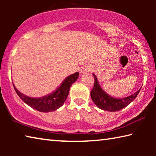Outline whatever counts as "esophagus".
Returning <instances> with one entry per match:
<instances>
[{
    "mask_svg": "<svg viewBox=\"0 0 156 156\" xmlns=\"http://www.w3.org/2000/svg\"><path fill=\"white\" fill-rule=\"evenodd\" d=\"M93 69V67H92L91 65H84L83 66V67L81 69V73H86V72H90Z\"/></svg>",
    "mask_w": 156,
    "mask_h": 156,
    "instance_id": "esophagus-1",
    "label": "esophagus"
}]
</instances>
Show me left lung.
I'll list each match as a JSON object with an SVG mask.
<instances>
[{
    "mask_svg": "<svg viewBox=\"0 0 156 156\" xmlns=\"http://www.w3.org/2000/svg\"><path fill=\"white\" fill-rule=\"evenodd\" d=\"M94 77V87L91 91V98L94 104L100 109L108 111V112H118L123 108L126 107L136 98L141 89L137 91L136 93L127 97L113 98L107 94L101 86L100 85L96 76L93 73Z\"/></svg>",
    "mask_w": 156,
    "mask_h": 156,
    "instance_id": "obj_1",
    "label": "left lung"
}]
</instances>
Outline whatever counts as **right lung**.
<instances>
[{"instance_id": "add662e5", "label": "right lung", "mask_w": 156, "mask_h": 156, "mask_svg": "<svg viewBox=\"0 0 156 156\" xmlns=\"http://www.w3.org/2000/svg\"><path fill=\"white\" fill-rule=\"evenodd\" d=\"M78 76L79 73L76 72L67 76L54 91L46 96L39 98H33L26 96L18 91L15 87L14 84L13 85L18 96L29 106L41 112H51L59 109L64 104L68 96L71 86L77 80Z\"/></svg>"}]
</instances>
